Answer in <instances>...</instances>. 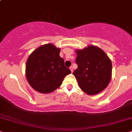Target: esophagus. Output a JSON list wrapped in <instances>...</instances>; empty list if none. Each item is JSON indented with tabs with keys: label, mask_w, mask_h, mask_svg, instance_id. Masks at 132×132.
Returning a JSON list of instances; mask_svg holds the SVG:
<instances>
[{
	"label": "esophagus",
	"mask_w": 132,
	"mask_h": 132,
	"mask_svg": "<svg viewBox=\"0 0 132 132\" xmlns=\"http://www.w3.org/2000/svg\"><path fill=\"white\" fill-rule=\"evenodd\" d=\"M69 69H71V72H73V68H72V66H71V67L69 68Z\"/></svg>",
	"instance_id": "esophagus-1"
}]
</instances>
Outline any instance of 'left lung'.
I'll return each instance as SVG.
<instances>
[{"label":"left lung","mask_w":132,"mask_h":132,"mask_svg":"<svg viewBox=\"0 0 132 132\" xmlns=\"http://www.w3.org/2000/svg\"><path fill=\"white\" fill-rule=\"evenodd\" d=\"M77 69L73 72L79 87L89 95L97 94L109 84L112 64L105 53L99 47L89 46L76 51Z\"/></svg>","instance_id":"8db88e82"}]
</instances>
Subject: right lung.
<instances>
[{"label":"right lung","instance_id":"right-lung-1","mask_svg":"<svg viewBox=\"0 0 132 132\" xmlns=\"http://www.w3.org/2000/svg\"><path fill=\"white\" fill-rule=\"evenodd\" d=\"M60 49L52 44H44L34 51L28 58L26 77L33 89L49 93L62 84L64 78L71 73L60 56Z\"/></svg>","mask_w":132,"mask_h":132}]
</instances>
